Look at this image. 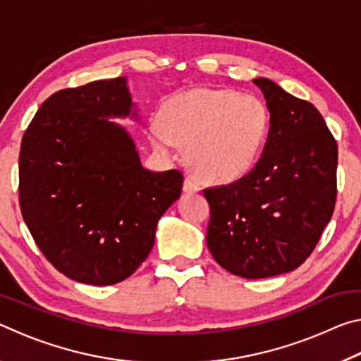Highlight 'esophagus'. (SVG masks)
<instances>
[{"mask_svg":"<svg viewBox=\"0 0 361 361\" xmlns=\"http://www.w3.org/2000/svg\"><path fill=\"white\" fill-rule=\"evenodd\" d=\"M183 189H185V192H188V194H194V192L200 191V186L191 178V176H188V178L185 180V185H183Z\"/></svg>","mask_w":361,"mask_h":361,"instance_id":"obj_1","label":"esophagus"}]
</instances>
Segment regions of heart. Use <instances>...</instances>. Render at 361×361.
Returning a JSON list of instances; mask_svg holds the SVG:
<instances>
[{"mask_svg": "<svg viewBox=\"0 0 361 361\" xmlns=\"http://www.w3.org/2000/svg\"><path fill=\"white\" fill-rule=\"evenodd\" d=\"M269 130L262 103L235 90L195 89L170 99L152 145L169 152L186 146L189 166L207 183L224 185L245 176L258 161Z\"/></svg>", "mask_w": 361, "mask_h": 361, "instance_id": "obj_1", "label": "heart"}]
</instances>
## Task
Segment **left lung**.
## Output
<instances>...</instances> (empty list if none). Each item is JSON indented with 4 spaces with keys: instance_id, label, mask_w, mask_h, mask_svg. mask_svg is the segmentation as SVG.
Returning a JSON list of instances; mask_svg holds the SVG:
<instances>
[{
    "instance_id": "left-lung-1",
    "label": "left lung",
    "mask_w": 361,
    "mask_h": 361,
    "mask_svg": "<svg viewBox=\"0 0 361 361\" xmlns=\"http://www.w3.org/2000/svg\"><path fill=\"white\" fill-rule=\"evenodd\" d=\"M253 82L271 114L267 140L248 175L204 189L207 247L234 276L267 279L301 266L331 219L338 145L312 103L267 78Z\"/></svg>"
}]
</instances>
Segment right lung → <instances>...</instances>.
Wrapping results in <instances>:
<instances>
[{"label": "right lung", "instance_id": "1", "mask_svg": "<svg viewBox=\"0 0 361 361\" xmlns=\"http://www.w3.org/2000/svg\"><path fill=\"white\" fill-rule=\"evenodd\" d=\"M140 121L127 78L63 89L23 133L19 200L47 261L79 283L130 277L154 245L157 223L183 188L180 170L151 172L113 119Z\"/></svg>", "mask_w": 361, "mask_h": 361}]
</instances>
